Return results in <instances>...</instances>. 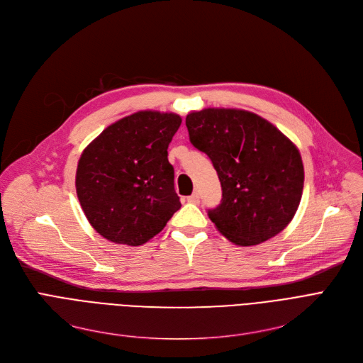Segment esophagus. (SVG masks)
<instances>
[{
    "label": "esophagus",
    "mask_w": 363,
    "mask_h": 363,
    "mask_svg": "<svg viewBox=\"0 0 363 363\" xmlns=\"http://www.w3.org/2000/svg\"><path fill=\"white\" fill-rule=\"evenodd\" d=\"M186 200H188L189 203H199V201H200V194H199L197 191H194L191 196L186 197Z\"/></svg>",
    "instance_id": "34e87169"
}]
</instances>
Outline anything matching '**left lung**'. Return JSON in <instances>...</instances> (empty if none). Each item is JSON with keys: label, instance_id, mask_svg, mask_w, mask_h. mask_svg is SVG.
Here are the masks:
<instances>
[{"label": "left lung", "instance_id": "left-lung-1", "mask_svg": "<svg viewBox=\"0 0 363 363\" xmlns=\"http://www.w3.org/2000/svg\"><path fill=\"white\" fill-rule=\"evenodd\" d=\"M191 144L212 160L222 200L207 208L218 230L238 245L279 234L301 200L304 170L296 145L268 121L235 108L189 113Z\"/></svg>", "mask_w": 363, "mask_h": 363}]
</instances>
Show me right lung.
Listing matches in <instances>:
<instances>
[{
	"label": "right lung",
	"mask_w": 363,
	"mask_h": 363,
	"mask_svg": "<svg viewBox=\"0 0 363 363\" xmlns=\"http://www.w3.org/2000/svg\"><path fill=\"white\" fill-rule=\"evenodd\" d=\"M181 122L174 113L138 111L84 150L76 193L94 230L108 241L141 245L179 211L167 147Z\"/></svg>",
	"instance_id": "obj_1"
}]
</instances>
